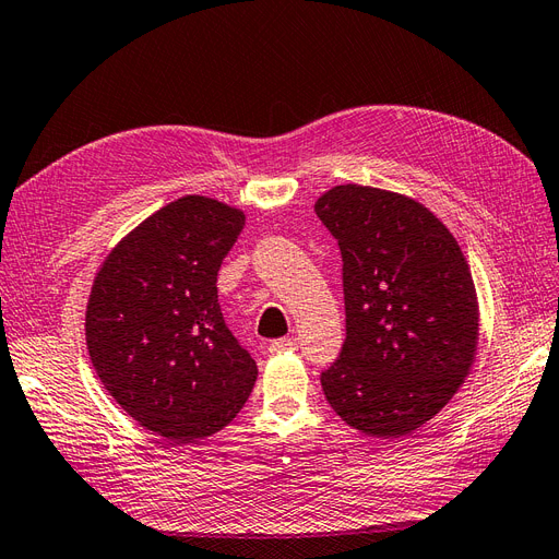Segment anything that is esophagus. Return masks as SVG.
Here are the masks:
<instances>
[{
	"mask_svg": "<svg viewBox=\"0 0 559 559\" xmlns=\"http://www.w3.org/2000/svg\"><path fill=\"white\" fill-rule=\"evenodd\" d=\"M298 349V341L296 337H280V341H273L267 347L270 354H280V352H294Z\"/></svg>",
	"mask_w": 559,
	"mask_h": 559,
	"instance_id": "34e87169",
	"label": "esophagus"
}]
</instances>
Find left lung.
<instances>
[{
  "instance_id": "1",
  "label": "left lung",
  "mask_w": 559,
  "mask_h": 559,
  "mask_svg": "<svg viewBox=\"0 0 559 559\" xmlns=\"http://www.w3.org/2000/svg\"><path fill=\"white\" fill-rule=\"evenodd\" d=\"M314 212L343 253L347 326L321 389L361 433H411L443 411L476 359L468 263L441 218L401 193L345 183Z\"/></svg>"
}]
</instances>
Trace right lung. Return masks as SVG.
Returning a JSON list of instances; mask_svg holds the SVG:
<instances>
[{
  "label": "right lung",
  "mask_w": 559,
  "mask_h": 559,
  "mask_svg": "<svg viewBox=\"0 0 559 559\" xmlns=\"http://www.w3.org/2000/svg\"><path fill=\"white\" fill-rule=\"evenodd\" d=\"M242 228L240 210L183 195L128 233L93 282L86 345L95 373L132 419L173 445L222 431L259 376L216 292Z\"/></svg>",
  "instance_id": "right-lung-1"
}]
</instances>
